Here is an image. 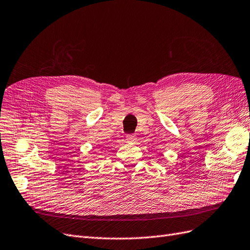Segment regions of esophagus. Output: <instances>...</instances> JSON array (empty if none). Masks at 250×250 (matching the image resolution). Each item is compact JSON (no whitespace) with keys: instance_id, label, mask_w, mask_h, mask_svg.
<instances>
[{"instance_id":"1","label":"esophagus","mask_w":250,"mask_h":250,"mask_svg":"<svg viewBox=\"0 0 250 250\" xmlns=\"http://www.w3.org/2000/svg\"><path fill=\"white\" fill-rule=\"evenodd\" d=\"M136 140H137V136H134V134H127L126 136L127 142H134Z\"/></svg>"}]
</instances>
